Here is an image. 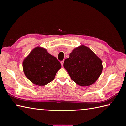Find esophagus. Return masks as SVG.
<instances>
[{
  "label": "esophagus",
  "instance_id": "esophagus-1",
  "mask_svg": "<svg viewBox=\"0 0 126 126\" xmlns=\"http://www.w3.org/2000/svg\"><path fill=\"white\" fill-rule=\"evenodd\" d=\"M63 63H64V61L63 60L61 61V62H60V63H61V64H62V66H63Z\"/></svg>",
  "mask_w": 126,
  "mask_h": 126
}]
</instances>
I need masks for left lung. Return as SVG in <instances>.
Wrapping results in <instances>:
<instances>
[{
    "mask_svg": "<svg viewBox=\"0 0 126 126\" xmlns=\"http://www.w3.org/2000/svg\"><path fill=\"white\" fill-rule=\"evenodd\" d=\"M63 67L72 81L81 86L93 84L100 76L102 69L101 60L84 45L75 48L65 59Z\"/></svg>",
    "mask_w": 126,
    "mask_h": 126,
    "instance_id": "1",
    "label": "left lung"
}]
</instances>
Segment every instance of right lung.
Here are the masks:
<instances>
[{
	"mask_svg": "<svg viewBox=\"0 0 126 126\" xmlns=\"http://www.w3.org/2000/svg\"><path fill=\"white\" fill-rule=\"evenodd\" d=\"M61 64L44 48L33 49L22 63L24 74L34 84L45 86L54 79Z\"/></svg>",
	"mask_w": 126,
	"mask_h": 126,
	"instance_id": "add662e5",
	"label": "right lung"
}]
</instances>
